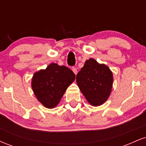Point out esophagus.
Instances as JSON below:
<instances>
[{
  "instance_id": "esophagus-1",
  "label": "esophagus",
  "mask_w": 146,
  "mask_h": 146,
  "mask_svg": "<svg viewBox=\"0 0 146 146\" xmlns=\"http://www.w3.org/2000/svg\"><path fill=\"white\" fill-rule=\"evenodd\" d=\"M72 71H73V73H74L75 75H77V73H78V70H77L76 68L73 67V68H72Z\"/></svg>"
}]
</instances>
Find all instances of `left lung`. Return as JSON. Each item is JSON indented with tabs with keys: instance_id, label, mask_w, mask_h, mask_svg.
Here are the masks:
<instances>
[{
	"instance_id": "8db88e82",
	"label": "left lung",
	"mask_w": 146,
	"mask_h": 146,
	"mask_svg": "<svg viewBox=\"0 0 146 146\" xmlns=\"http://www.w3.org/2000/svg\"><path fill=\"white\" fill-rule=\"evenodd\" d=\"M76 82L90 104L98 106L109 98L113 83V73L104 64L90 58L78 72Z\"/></svg>"
}]
</instances>
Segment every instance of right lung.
<instances>
[{"mask_svg":"<svg viewBox=\"0 0 146 146\" xmlns=\"http://www.w3.org/2000/svg\"><path fill=\"white\" fill-rule=\"evenodd\" d=\"M75 79V75L70 68L51 63L46 69L34 73L31 87L38 101L46 108H53L59 104Z\"/></svg>","mask_w":146,"mask_h":146,"instance_id":"1","label":"right lung"}]
</instances>
